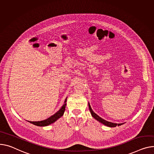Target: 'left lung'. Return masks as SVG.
Listing matches in <instances>:
<instances>
[{
    "mask_svg": "<svg viewBox=\"0 0 154 154\" xmlns=\"http://www.w3.org/2000/svg\"><path fill=\"white\" fill-rule=\"evenodd\" d=\"M88 107H89V109H90V113L91 115V116H93L94 118H95L96 120H97L98 121H99L100 122H101V123H102L103 125L108 126V127H111V128H113V127H116V126H121L122 125H123L124 123H120V124H116V123H113V122H109V121H107L105 119H103V118H101V117H100L98 115H97L95 112H94V111L92 110L91 106H90V105L89 103L88 102Z\"/></svg>",
    "mask_w": 154,
    "mask_h": 154,
    "instance_id": "8db88e82",
    "label": "left lung"
}]
</instances>
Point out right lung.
Wrapping results in <instances>:
<instances>
[{"instance_id":"1","label":"right lung","mask_w":154,"mask_h":154,"mask_svg":"<svg viewBox=\"0 0 154 154\" xmlns=\"http://www.w3.org/2000/svg\"><path fill=\"white\" fill-rule=\"evenodd\" d=\"M67 98L66 97L65 101H64V103L63 105V106L60 108V109L57 111L56 113L48 119L43 120V121H28L30 123H32L34 125L38 126H47L51 124L54 123V122H56L58 119L62 117L64 113L66 106V101H67Z\"/></svg>"}]
</instances>
